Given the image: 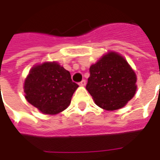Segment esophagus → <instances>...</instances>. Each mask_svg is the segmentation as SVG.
Instances as JSON below:
<instances>
[{
	"instance_id": "esophagus-1",
	"label": "esophagus",
	"mask_w": 160,
	"mask_h": 160,
	"mask_svg": "<svg viewBox=\"0 0 160 160\" xmlns=\"http://www.w3.org/2000/svg\"><path fill=\"white\" fill-rule=\"evenodd\" d=\"M85 84H86V81H85V80H82V81L79 83V85H80V86H84Z\"/></svg>"
}]
</instances>
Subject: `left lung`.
Masks as SVG:
<instances>
[{"label": "left lung", "mask_w": 160, "mask_h": 160, "mask_svg": "<svg viewBox=\"0 0 160 160\" xmlns=\"http://www.w3.org/2000/svg\"><path fill=\"white\" fill-rule=\"evenodd\" d=\"M136 81L135 72L126 58L109 52L90 67L86 90L97 106L112 111L125 107L134 96Z\"/></svg>", "instance_id": "8db88e82"}]
</instances>
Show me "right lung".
<instances>
[{"label": "right lung", "instance_id": "right-lung-1", "mask_svg": "<svg viewBox=\"0 0 160 160\" xmlns=\"http://www.w3.org/2000/svg\"><path fill=\"white\" fill-rule=\"evenodd\" d=\"M78 85L56 61L35 65L25 80V98L42 113L56 115L69 106Z\"/></svg>", "mask_w": 160, "mask_h": 160}]
</instances>
